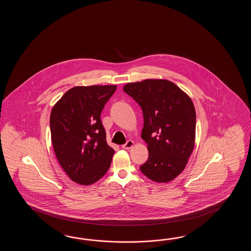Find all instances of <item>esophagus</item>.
I'll list each match as a JSON object with an SVG mask.
<instances>
[{
  "instance_id": "esophagus-1",
  "label": "esophagus",
  "mask_w": 251,
  "mask_h": 251,
  "mask_svg": "<svg viewBox=\"0 0 251 251\" xmlns=\"http://www.w3.org/2000/svg\"><path fill=\"white\" fill-rule=\"evenodd\" d=\"M133 146V142L132 140H128L127 142H126V144H123L122 145V148L125 150L130 149V148H132Z\"/></svg>"
}]
</instances>
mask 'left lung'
Masks as SVG:
<instances>
[{
	"label": "left lung",
	"instance_id": "obj_1",
	"mask_svg": "<svg viewBox=\"0 0 251 251\" xmlns=\"http://www.w3.org/2000/svg\"><path fill=\"white\" fill-rule=\"evenodd\" d=\"M143 110L142 139L148 160L140 170L152 181L167 183L184 171L196 139V110L191 99L172 81L148 79L124 86Z\"/></svg>",
	"mask_w": 251,
	"mask_h": 251
}]
</instances>
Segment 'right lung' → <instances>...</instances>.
I'll use <instances>...</instances> for the list:
<instances>
[{"mask_svg":"<svg viewBox=\"0 0 251 251\" xmlns=\"http://www.w3.org/2000/svg\"><path fill=\"white\" fill-rule=\"evenodd\" d=\"M116 85L77 86L66 91L50 115L53 151L73 181L88 186L108 171L115 151L106 141L102 109Z\"/></svg>","mask_w":251,"mask_h":251,"instance_id":"add662e5","label":"right lung"}]
</instances>
